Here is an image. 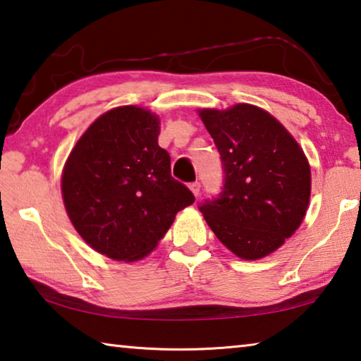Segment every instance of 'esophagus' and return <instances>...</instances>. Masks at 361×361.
Listing matches in <instances>:
<instances>
[{"label":"esophagus","instance_id":"obj_1","mask_svg":"<svg viewBox=\"0 0 361 361\" xmlns=\"http://www.w3.org/2000/svg\"><path fill=\"white\" fill-rule=\"evenodd\" d=\"M188 187H190V190L193 192V195H195V197H200V193H201V184H200V182L198 180H195V182H190V185H188Z\"/></svg>","mask_w":361,"mask_h":361}]
</instances>
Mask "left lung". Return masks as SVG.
Wrapping results in <instances>:
<instances>
[{
	"label": "left lung",
	"mask_w": 361,
	"mask_h": 361,
	"mask_svg": "<svg viewBox=\"0 0 361 361\" xmlns=\"http://www.w3.org/2000/svg\"><path fill=\"white\" fill-rule=\"evenodd\" d=\"M224 168L220 193L198 206L220 243L257 260L286 243L302 222L311 169L293 136L250 104L200 112Z\"/></svg>",
	"instance_id": "left-lung-1"
}]
</instances>
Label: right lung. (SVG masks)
Returning a JSON list of instances; mask_svg holds the SVG:
<instances>
[{"label": "right lung", "mask_w": 361, "mask_h": 361, "mask_svg": "<svg viewBox=\"0 0 361 361\" xmlns=\"http://www.w3.org/2000/svg\"><path fill=\"white\" fill-rule=\"evenodd\" d=\"M158 135L154 114L117 107L88 126L65 164L61 190L74 228L114 260L147 255L176 214L195 201L171 176V157L158 145Z\"/></svg>", "instance_id": "add662e5"}]
</instances>
